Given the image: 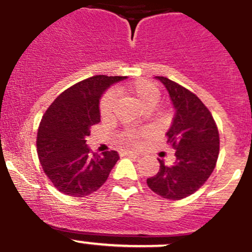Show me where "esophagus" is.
Here are the masks:
<instances>
[{"mask_svg": "<svg viewBox=\"0 0 252 252\" xmlns=\"http://www.w3.org/2000/svg\"><path fill=\"white\" fill-rule=\"evenodd\" d=\"M121 156H139L138 153H134V151H122L121 153Z\"/></svg>", "mask_w": 252, "mask_h": 252, "instance_id": "1", "label": "esophagus"}]
</instances>
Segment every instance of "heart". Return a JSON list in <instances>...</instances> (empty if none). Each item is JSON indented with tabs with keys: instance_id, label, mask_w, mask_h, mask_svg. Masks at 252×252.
<instances>
[{
	"instance_id": "1",
	"label": "heart",
	"mask_w": 252,
	"mask_h": 252,
	"mask_svg": "<svg viewBox=\"0 0 252 252\" xmlns=\"http://www.w3.org/2000/svg\"><path fill=\"white\" fill-rule=\"evenodd\" d=\"M119 90L121 91H126L131 96L135 97L144 108L145 107L155 106L156 102L158 101V97H160V92H158V87L154 86L150 82L145 81V80H138L133 85H129V86ZM114 102H116V92L111 91L102 97L101 102H99V113H101V116L103 118H107L112 113ZM124 141L126 143H134L135 141V135H133V134H126L124 136Z\"/></svg>"
}]
</instances>
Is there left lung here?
Masks as SVG:
<instances>
[{
	"label": "left lung",
	"instance_id": "1",
	"mask_svg": "<svg viewBox=\"0 0 252 252\" xmlns=\"http://www.w3.org/2000/svg\"><path fill=\"white\" fill-rule=\"evenodd\" d=\"M155 79L166 87L175 108L166 136L176 158L172 165L158 160L160 170L146 183L162 198L182 199L199 189L213 172L219 155L218 128L196 94L167 77Z\"/></svg>",
	"mask_w": 252,
	"mask_h": 252
}]
</instances>
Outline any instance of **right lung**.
Here are the masks:
<instances>
[{
	"mask_svg": "<svg viewBox=\"0 0 252 252\" xmlns=\"http://www.w3.org/2000/svg\"><path fill=\"white\" fill-rule=\"evenodd\" d=\"M126 76L96 75L65 90L49 106L39 124L36 151L44 172L56 189L71 197L94 193L118 161L117 151L91 154L90 128L101 122L99 99Z\"/></svg>",
	"mask_w": 252,
	"mask_h": 252,
	"instance_id": "1",
	"label": "right lung"
}]
</instances>
